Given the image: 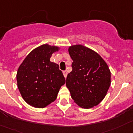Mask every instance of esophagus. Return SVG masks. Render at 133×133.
I'll return each mask as SVG.
<instances>
[{"mask_svg":"<svg viewBox=\"0 0 133 133\" xmlns=\"http://www.w3.org/2000/svg\"><path fill=\"white\" fill-rule=\"evenodd\" d=\"M63 75H64V78H66V76H67V72L66 71H63Z\"/></svg>","mask_w":133,"mask_h":133,"instance_id":"1","label":"esophagus"}]
</instances>
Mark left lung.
<instances>
[{
  "mask_svg": "<svg viewBox=\"0 0 133 133\" xmlns=\"http://www.w3.org/2000/svg\"><path fill=\"white\" fill-rule=\"evenodd\" d=\"M72 70L66 77V86L74 102L84 109L99 104L111 84V72L98 53L82 45L69 47Z\"/></svg>",
  "mask_w": 133,
  "mask_h": 133,
  "instance_id": "left-lung-1",
  "label": "left lung"
}]
</instances>
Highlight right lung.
Masks as SVG:
<instances>
[{
    "label": "right lung",
    "mask_w": 133,
    "mask_h": 133,
    "mask_svg": "<svg viewBox=\"0 0 133 133\" xmlns=\"http://www.w3.org/2000/svg\"><path fill=\"white\" fill-rule=\"evenodd\" d=\"M59 47L44 44L34 49L18 68L16 75L19 91L27 103L43 108L57 99L65 78L59 66L50 61Z\"/></svg>",
    "instance_id": "add662e5"
}]
</instances>
